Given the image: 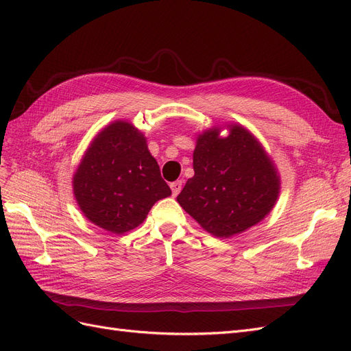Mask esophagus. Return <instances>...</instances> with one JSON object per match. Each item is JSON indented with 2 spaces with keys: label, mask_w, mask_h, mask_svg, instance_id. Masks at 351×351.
Wrapping results in <instances>:
<instances>
[{
  "label": "esophagus",
  "mask_w": 351,
  "mask_h": 351,
  "mask_svg": "<svg viewBox=\"0 0 351 351\" xmlns=\"http://www.w3.org/2000/svg\"><path fill=\"white\" fill-rule=\"evenodd\" d=\"M182 186H183L182 180H177V182H173L171 184H169V187H171V190H173V196H177L180 193V190H182Z\"/></svg>",
  "instance_id": "34e87169"
}]
</instances>
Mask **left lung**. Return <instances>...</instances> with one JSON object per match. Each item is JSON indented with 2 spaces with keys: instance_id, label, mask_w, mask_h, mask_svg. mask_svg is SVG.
Instances as JSON below:
<instances>
[{
  "instance_id": "obj_1",
  "label": "left lung",
  "mask_w": 351,
  "mask_h": 351,
  "mask_svg": "<svg viewBox=\"0 0 351 351\" xmlns=\"http://www.w3.org/2000/svg\"><path fill=\"white\" fill-rule=\"evenodd\" d=\"M193 169L177 202L217 237L258 224L277 202L280 177L261 143L240 125H232L227 137L217 129L200 134Z\"/></svg>"
}]
</instances>
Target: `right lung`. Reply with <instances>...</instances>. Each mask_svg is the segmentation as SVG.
<instances>
[{"label":"right lung","instance_id":"right-lung-1","mask_svg":"<svg viewBox=\"0 0 351 351\" xmlns=\"http://www.w3.org/2000/svg\"><path fill=\"white\" fill-rule=\"evenodd\" d=\"M73 190L86 218L115 234L142 224L155 202L171 195L145 136L125 121L95 137L73 177Z\"/></svg>","mask_w":351,"mask_h":351}]
</instances>
